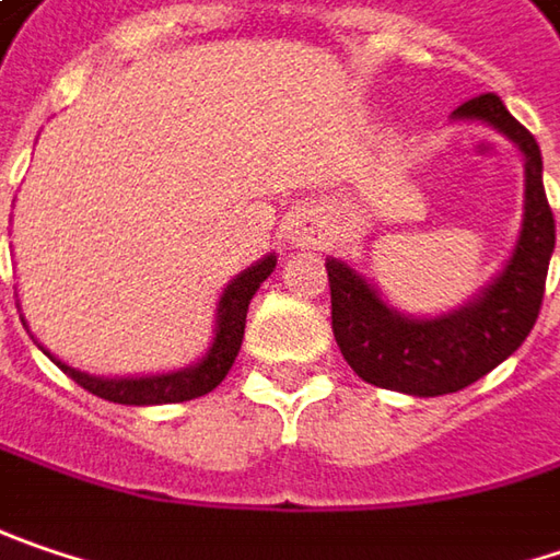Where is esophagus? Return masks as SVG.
I'll use <instances>...</instances> for the list:
<instances>
[{"label":"esophagus","mask_w":560,"mask_h":560,"mask_svg":"<svg viewBox=\"0 0 560 560\" xmlns=\"http://www.w3.org/2000/svg\"><path fill=\"white\" fill-rule=\"evenodd\" d=\"M284 237L294 247H316L326 237V214L313 206H298L284 221Z\"/></svg>","instance_id":"esophagus-1"}]
</instances>
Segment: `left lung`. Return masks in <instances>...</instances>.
<instances>
[{"label": "left lung", "instance_id": "obj_1", "mask_svg": "<svg viewBox=\"0 0 560 560\" xmlns=\"http://www.w3.org/2000/svg\"><path fill=\"white\" fill-rule=\"evenodd\" d=\"M453 119H478L508 136L526 158V202L516 247L494 281L459 311L415 319L393 311L380 291L342 259H326L332 332L351 371L380 389L444 396L494 371L526 342L542 307L555 214L542 186V151L498 94L459 104Z\"/></svg>", "mask_w": 560, "mask_h": 560}]
</instances>
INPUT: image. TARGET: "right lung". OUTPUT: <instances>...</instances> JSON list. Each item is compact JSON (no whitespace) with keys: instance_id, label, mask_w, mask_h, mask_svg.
Returning <instances> with one entry per match:
<instances>
[{"instance_id":"right-lung-1","label":"right lung","mask_w":560,"mask_h":560,"mask_svg":"<svg viewBox=\"0 0 560 560\" xmlns=\"http://www.w3.org/2000/svg\"><path fill=\"white\" fill-rule=\"evenodd\" d=\"M276 269V253L262 256L259 262H253L244 269L237 279L231 281L218 301V313H214V339L209 351L183 368V371H171V374H151V377H94L69 368L66 361L52 358L44 348V354H50V361L88 393L107 399V402H119V406H164V402H186V399H199L206 393H212L221 380L228 377L241 342H244V326H247V311L256 288L272 276Z\"/></svg>"}]
</instances>
